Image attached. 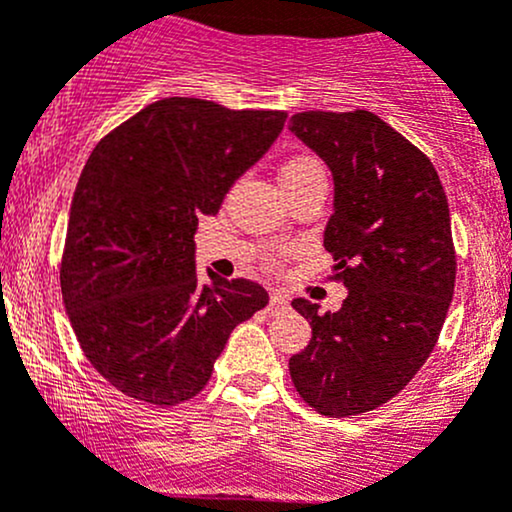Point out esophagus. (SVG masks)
<instances>
[{
    "instance_id": "obj_1",
    "label": "esophagus",
    "mask_w": 512,
    "mask_h": 512,
    "mask_svg": "<svg viewBox=\"0 0 512 512\" xmlns=\"http://www.w3.org/2000/svg\"><path fill=\"white\" fill-rule=\"evenodd\" d=\"M286 306H289V301H286L282 294H277V291H274V294L269 296V303H267V313H269V316H274V313L284 311Z\"/></svg>"
}]
</instances>
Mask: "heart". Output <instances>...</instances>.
I'll return each mask as SVG.
<instances>
[{
  "instance_id": "b5f03b06",
  "label": "heart",
  "mask_w": 512,
  "mask_h": 512,
  "mask_svg": "<svg viewBox=\"0 0 512 512\" xmlns=\"http://www.w3.org/2000/svg\"><path fill=\"white\" fill-rule=\"evenodd\" d=\"M316 177H325L323 165L311 155H296L291 160L284 162L282 167V184H301L308 182V179H316Z\"/></svg>"
}]
</instances>
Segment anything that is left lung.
Segmentation results:
<instances>
[{
    "label": "left lung",
    "instance_id": "left-lung-1",
    "mask_svg": "<svg viewBox=\"0 0 512 512\" xmlns=\"http://www.w3.org/2000/svg\"><path fill=\"white\" fill-rule=\"evenodd\" d=\"M291 133L333 172L323 233L347 299H294L313 338L289 359L303 401L328 418L374 411L418 374L454 294L452 226L432 162L372 111H301Z\"/></svg>",
    "mask_w": 512,
    "mask_h": 512
}]
</instances>
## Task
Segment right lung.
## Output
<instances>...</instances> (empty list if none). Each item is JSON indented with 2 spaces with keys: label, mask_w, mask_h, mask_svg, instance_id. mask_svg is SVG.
I'll list each match as a JSON object with an SVG mask.
<instances>
[{
  "label": "right lung",
  "mask_w": 512,
  "mask_h": 512,
  "mask_svg": "<svg viewBox=\"0 0 512 512\" xmlns=\"http://www.w3.org/2000/svg\"><path fill=\"white\" fill-rule=\"evenodd\" d=\"M284 111L170 97L104 136L80 174L60 267L84 357L126 396L177 406L209 384L238 323L267 306L250 279H196L194 233L272 148Z\"/></svg>",
  "instance_id": "add662e5"
}]
</instances>
